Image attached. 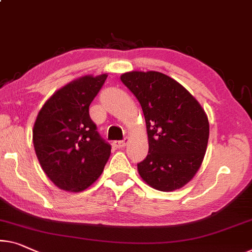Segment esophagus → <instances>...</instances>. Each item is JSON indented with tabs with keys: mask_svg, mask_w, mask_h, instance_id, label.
Listing matches in <instances>:
<instances>
[{
	"mask_svg": "<svg viewBox=\"0 0 252 252\" xmlns=\"http://www.w3.org/2000/svg\"><path fill=\"white\" fill-rule=\"evenodd\" d=\"M127 142H129V138H125L123 140H118V141H114L113 142V146L115 148H125L126 146L127 145Z\"/></svg>",
	"mask_w": 252,
	"mask_h": 252,
	"instance_id": "34e87169",
	"label": "esophagus"
}]
</instances>
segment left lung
Masks as SVG:
<instances>
[{
	"instance_id": "8db88e82",
	"label": "left lung",
	"mask_w": 252,
	"mask_h": 252,
	"mask_svg": "<svg viewBox=\"0 0 252 252\" xmlns=\"http://www.w3.org/2000/svg\"><path fill=\"white\" fill-rule=\"evenodd\" d=\"M121 81L144 112L148 155L138 164L141 179L154 189L170 192L185 187L201 166L209 122L198 100L166 74L131 71Z\"/></svg>"
}]
</instances>
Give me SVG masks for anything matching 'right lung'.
<instances>
[{"instance_id":"right-lung-1","label":"right lung","mask_w":252,"mask_h":252,"mask_svg":"<svg viewBox=\"0 0 252 252\" xmlns=\"http://www.w3.org/2000/svg\"><path fill=\"white\" fill-rule=\"evenodd\" d=\"M107 74L74 79L52 95L32 129L36 156L44 173L60 189L80 192L103 173L111 146L97 132L89 105Z\"/></svg>"}]
</instances>
